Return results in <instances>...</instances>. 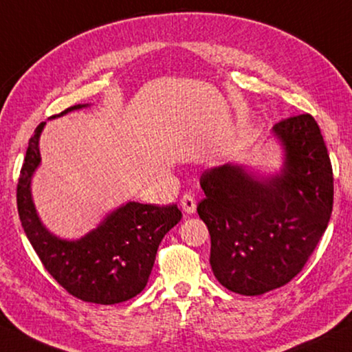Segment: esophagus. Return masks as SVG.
I'll return each mask as SVG.
<instances>
[{
    "mask_svg": "<svg viewBox=\"0 0 352 352\" xmlns=\"http://www.w3.org/2000/svg\"><path fill=\"white\" fill-rule=\"evenodd\" d=\"M181 208L184 209V212L186 214H193L195 210H197V201H195V198L192 195L186 193L184 197L181 198Z\"/></svg>",
    "mask_w": 352,
    "mask_h": 352,
    "instance_id": "1",
    "label": "esophagus"
}]
</instances>
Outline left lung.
Returning <instances> with one entry per match:
<instances>
[{
	"label": "left lung",
	"instance_id": "left-lung-1",
	"mask_svg": "<svg viewBox=\"0 0 352 352\" xmlns=\"http://www.w3.org/2000/svg\"><path fill=\"white\" fill-rule=\"evenodd\" d=\"M283 149L278 173L256 175L225 164L201 175L198 215L210 234V267L232 293L259 296L291 282L327 228L333 175L315 118L272 127Z\"/></svg>",
	"mask_w": 352,
	"mask_h": 352
}]
</instances>
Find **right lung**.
<instances>
[{
	"label": "right lung",
	"mask_w": 352,
	"mask_h": 352,
	"mask_svg": "<svg viewBox=\"0 0 352 352\" xmlns=\"http://www.w3.org/2000/svg\"><path fill=\"white\" fill-rule=\"evenodd\" d=\"M89 107L74 105L53 118ZM45 122L30 138L17 186L21 226L44 267L78 299L113 305L132 299L144 289L155 253L164 236L182 219L176 204L157 206L129 201L80 239H61L45 228L32 201V175L41 165L39 138Z\"/></svg>",
	"instance_id": "right-lung-1"
}]
</instances>
